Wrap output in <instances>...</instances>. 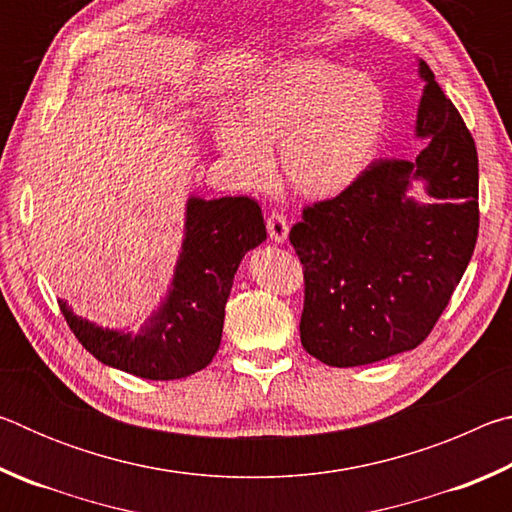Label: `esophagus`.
I'll return each instance as SVG.
<instances>
[{"label": "esophagus", "instance_id": "obj_1", "mask_svg": "<svg viewBox=\"0 0 512 512\" xmlns=\"http://www.w3.org/2000/svg\"><path fill=\"white\" fill-rule=\"evenodd\" d=\"M266 230H268V237H271V241H275V244H284L289 237V221L287 216L282 214H268L266 219Z\"/></svg>", "mask_w": 512, "mask_h": 512}]
</instances>
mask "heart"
<instances>
[{"mask_svg":"<svg viewBox=\"0 0 512 512\" xmlns=\"http://www.w3.org/2000/svg\"><path fill=\"white\" fill-rule=\"evenodd\" d=\"M391 121V101L375 76L325 58L268 67L235 101L214 142L248 185L273 176L268 149L293 192L323 201L348 192L375 164Z\"/></svg>","mask_w":512,"mask_h":512,"instance_id":"obj_1","label":"heart"}]
</instances>
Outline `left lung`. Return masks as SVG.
<instances>
[{
	"mask_svg": "<svg viewBox=\"0 0 512 512\" xmlns=\"http://www.w3.org/2000/svg\"><path fill=\"white\" fill-rule=\"evenodd\" d=\"M424 81L415 160H379L348 192L305 207L289 239L305 268L300 341L336 368L368 366L427 339L479 235V158L436 76ZM420 182L427 204L408 192Z\"/></svg>",
	"mask_w": 512,
	"mask_h": 512,
	"instance_id": "1",
	"label": "left lung"
}]
</instances>
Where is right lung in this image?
<instances>
[{
    "mask_svg": "<svg viewBox=\"0 0 512 512\" xmlns=\"http://www.w3.org/2000/svg\"><path fill=\"white\" fill-rule=\"evenodd\" d=\"M262 241L266 223L255 198L189 196L185 239L167 296L137 332L90 323L65 300L58 305L94 359L142 379H183L214 359L232 280L244 255Z\"/></svg>",
    "mask_w": 512,
    "mask_h": 512,
    "instance_id": "add662e5",
    "label": "right lung"
}]
</instances>
